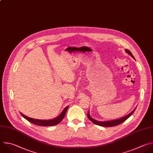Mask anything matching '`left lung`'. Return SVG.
<instances>
[{
	"label": "left lung",
	"instance_id": "obj_1",
	"mask_svg": "<svg viewBox=\"0 0 153 153\" xmlns=\"http://www.w3.org/2000/svg\"><path fill=\"white\" fill-rule=\"evenodd\" d=\"M126 52L128 54L130 55L134 59L133 55H132V53H131V52L130 50H127V49H126ZM136 110V108L130 113L128 115H126V117H123L120 119H118V120H112V121H105V122H102V121H96L95 120H94L93 118H92L90 116H89V112H88V115H87V117L93 123H94L96 125H98V126H102V127H113V126H118L121 123H123V122H124L126 120H127L133 113Z\"/></svg>",
	"mask_w": 153,
	"mask_h": 153
}]
</instances>
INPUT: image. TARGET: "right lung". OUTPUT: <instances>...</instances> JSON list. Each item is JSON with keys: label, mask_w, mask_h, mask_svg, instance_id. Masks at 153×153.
<instances>
[{"label": "right lung", "mask_w": 153, "mask_h": 153, "mask_svg": "<svg viewBox=\"0 0 153 153\" xmlns=\"http://www.w3.org/2000/svg\"><path fill=\"white\" fill-rule=\"evenodd\" d=\"M68 108V106L66 107L59 117H58L57 118H56L53 120H36V119H33V118H30L29 117H27L24 115L23 114H22V113H20V114L26 120H27L30 123H31L32 124H34L35 125L41 126H55V125L58 124L59 123H61L62 121V120L64 119V118L65 115V114L67 112Z\"/></svg>", "instance_id": "obj_1"}]
</instances>
